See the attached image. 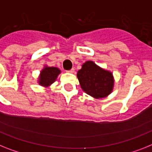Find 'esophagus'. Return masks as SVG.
Returning <instances> with one entry per match:
<instances>
[{
  "instance_id": "esophagus-1",
  "label": "esophagus",
  "mask_w": 152,
  "mask_h": 152,
  "mask_svg": "<svg viewBox=\"0 0 152 152\" xmlns=\"http://www.w3.org/2000/svg\"><path fill=\"white\" fill-rule=\"evenodd\" d=\"M74 72H75V69H74V68L71 69L69 70V71H68V72H70V73H73Z\"/></svg>"
}]
</instances>
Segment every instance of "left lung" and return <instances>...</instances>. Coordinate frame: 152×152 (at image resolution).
Wrapping results in <instances>:
<instances>
[{"label": "left lung", "instance_id": "8db88e82", "mask_svg": "<svg viewBox=\"0 0 152 152\" xmlns=\"http://www.w3.org/2000/svg\"><path fill=\"white\" fill-rule=\"evenodd\" d=\"M80 86L86 94L95 99L107 97L114 86L113 73L101 68L93 61H86L77 72Z\"/></svg>", "mask_w": 152, "mask_h": 152}]
</instances>
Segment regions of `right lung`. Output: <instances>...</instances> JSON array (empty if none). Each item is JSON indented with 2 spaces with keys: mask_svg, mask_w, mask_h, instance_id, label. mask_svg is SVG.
I'll return each mask as SVG.
<instances>
[{
  "mask_svg": "<svg viewBox=\"0 0 152 152\" xmlns=\"http://www.w3.org/2000/svg\"><path fill=\"white\" fill-rule=\"evenodd\" d=\"M59 73L61 70L57 67L45 66L39 74L38 83L40 86L48 87L56 80Z\"/></svg>",
  "mask_w": 152,
  "mask_h": 152,
  "instance_id": "obj_1",
  "label": "right lung"
}]
</instances>
